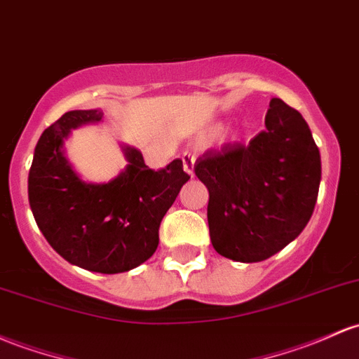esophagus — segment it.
<instances>
[{
	"label": "esophagus",
	"instance_id": "1",
	"mask_svg": "<svg viewBox=\"0 0 359 359\" xmlns=\"http://www.w3.org/2000/svg\"><path fill=\"white\" fill-rule=\"evenodd\" d=\"M184 161V170H186L189 175H194V163H196V155L191 151H186L182 155Z\"/></svg>",
	"mask_w": 359,
	"mask_h": 359
}]
</instances>
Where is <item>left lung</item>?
Segmentation results:
<instances>
[{
  "mask_svg": "<svg viewBox=\"0 0 359 359\" xmlns=\"http://www.w3.org/2000/svg\"><path fill=\"white\" fill-rule=\"evenodd\" d=\"M194 172L210 191L215 250L231 261L261 262L285 249L310 222L322 167L302 114L273 98L264 131L249 144L210 149L196 160Z\"/></svg>",
  "mask_w": 359,
  "mask_h": 359,
  "instance_id": "8db88e82",
  "label": "left lung"
}]
</instances>
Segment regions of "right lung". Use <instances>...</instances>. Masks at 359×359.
I'll return each instance as SVG.
<instances>
[{
  "instance_id": "1",
  "label": "right lung",
  "mask_w": 359,
  "mask_h": 359,
  "mask_svg": "<svg viewBox=\"0 0 359 359\" xmlns=\"http://www.w3.org/2000/svg\"><path fill=\"white\" fill-rule=\"evenodd\" d=\"M100 110H71L42 133L29 172V203L47 242L62 259L102 274L131 271L158 247V228L191 177L182 160L151 170L136 148L107 184H86L65 158L71 129L98 122Z\"/></svg>"
}]
</instances>
